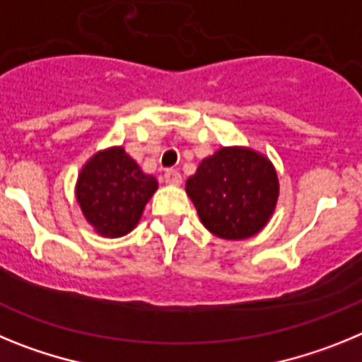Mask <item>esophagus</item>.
Here are the masks:
<instances>
[{
    "mask_svg": "<svg viewBox=\"0 0 362 362\" xmlns=\"http://www.w3.org/2000/svg\"><path fill=\"white\" fill-rule=\"evenodd\" d=\"M163 177H165V183H168V185H181V174H179L177 170H166L165 172V175H163Z\"/></svg>",
    "mask_w": 362,
    "mask_h": 362,
    "instance_id": "obj_1",
    "label": "esophagus"
}]
</instances>
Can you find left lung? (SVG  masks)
I'll list each match as a JSON object with an SVG mask.
<instances>
[{
	"label": "left lung",
	"mask_w": 362,
	"mask_h": 362,
	"mask_svg": "<svg viewBox=\"0 0 362 362\" xmlns=\"http://www.w3.org/2000/svg\"><path fill=\"white\" fill-rule=\"evenodd\" d=\"M187 194L210 232L223 239H246L270 219L279 183L272 163L261 153L221 148L187 179Z\"/></svg>",
	"instance_id": "1"
}]
</instances>
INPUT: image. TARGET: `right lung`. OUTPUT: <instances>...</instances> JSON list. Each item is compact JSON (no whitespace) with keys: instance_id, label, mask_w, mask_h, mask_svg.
I'll list each match as a JSON object with an SVG mask.
<instances>
[{"instance_id":"obj_1","label":"right lung","mask_w":362,"mask_h":362,"mask_svg":"<svg viewBox=\"0 0 362 362\" xmlns=\"http://www.w3.org/2000/svg\"><path fill=\"white\" fill-rule=\"evenodd\" d=\"M156 190V177L143 174L129 153L123 148H108L83 166L76 197L98 233L121 238L137 225Z\"/></svg>"}]
</instances>
